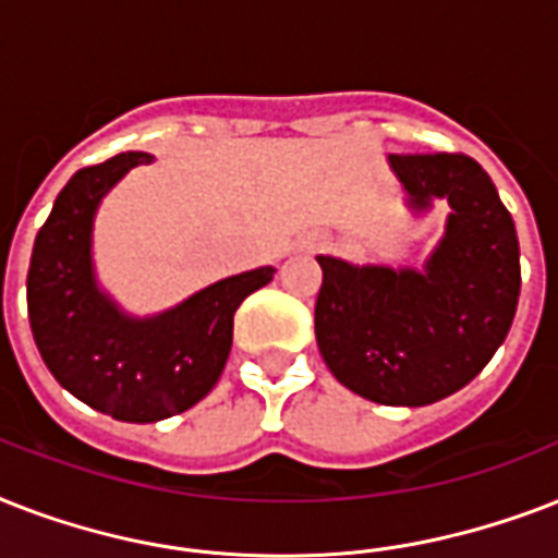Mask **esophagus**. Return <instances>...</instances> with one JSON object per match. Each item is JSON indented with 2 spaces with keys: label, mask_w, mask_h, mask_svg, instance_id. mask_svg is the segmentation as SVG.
Listing matches in <instances>:
<instances>
[{
  "label": "esophagus",
  "mask_w": 558,
  "mask_h": 558,
  "mask_svg": "<svg viewBox=\"0 0 558 558\" xmlns=\"http://www.w3.org/2000/svg\"><path fill=\"white\" fill-rule=\"evenodd\" d=\"M313 245H315V248H324V245H327V243H324V240H315Z\"/></svg>",
  "instance_id": "1"
}]
</instances>
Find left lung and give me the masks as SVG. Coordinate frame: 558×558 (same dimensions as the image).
Returning <instances> with one entry per match:
<instances>
[{
  "instance_id": "8db88e82",
  "label": "left lung",
  "mask_w": 558,
  "mask_h": 558,
  "mask_svg": "<svg viewBox=\"0 0 558 558\" xmlns=\"http://www.w3.org/2000/svg\"><path fill=\"white\" fill-rule=\"evenodd\" d=\"M411 208L451 205L425 271L318 257L315 339L332 376L379 405H432L484 371L515 318L519 234L493 179L463 153H393Z\"/></svg>"
}]
</instances>
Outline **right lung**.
I'll use <instances>...</instances> for the list:
<instances>
[{"label": "right lung", "instance_id": "add662e5", "mask_svg": "<svg viewBox=\"0 0 558 558\" xmlns=\"http://www.w3.org/2000/svg\"><path fill=\"white\" fill-rule=\"evenodd\" d=\"M150 153H118L77 170L39 228L28 269L37 350L69 393L124 423H156L196 405L231 353L234 313L275 275L243 271L156 318H126L92 275V219L100 196Z\"/></svg>", "mask_w": 558, "mask_h": 558}]
</instances>
